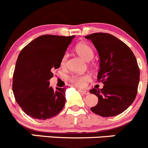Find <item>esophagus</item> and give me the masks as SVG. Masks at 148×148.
Returning a JSON list of instances; mask_svg holds the SVG:
<instances>
[{"mask_svg": "<svg viewBox=\"0 0 148 148\" xmlns=\"http://www.w3.org/2000/svg\"><path fill=\"white\" fill-rule=\"evenodd\" d=\"M78 91L80 92V93H83V94H85V95L89 94V92L87 91V90H81V89H78Z\"/></svg>", "mask_w": 148, "mask_h": 148, "instance_id": "1", "label": "esophagus"}]
</instances>
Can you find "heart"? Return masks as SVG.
I'll list each match as a JSON object with an SVG mask.
<instances>
[{"mask_svg":"<svg viewBox=\"0 0 148 148\" xmlns=\"http://www.w3.org/2000/svg\"><path fill=\"white\" fill-rule=\"evenodd\" d=\"M76 52L79 55L82 57L86 60H90L92 59L94 55L93 49L90 45L86 43H80L76 45L75 48ZM68 54L65 53L61 58L60 65L62 67H64L66 65L68 60ZM91 79V76L90 74H83V75H73L69 77V80L71 83L75 85L78 88H84L87 85L88 82H89Z\"/></svg>","mask_w":148,"mask_h":148,"instance_id":"b5f03b06","label":"heart"}]
</instances>
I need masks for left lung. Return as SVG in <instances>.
Listing matches in <instances>:
<instances>
[{
	"instance_id": "left-lung-1",
	"label": "left lung",
	"mask_w": 148,
	"mask_h": 148,
	"mask_svg": "<svg viewBox=\"0 0 148 148\" xmlns=\"http://www.w3.org/2000/svg\"><path fill=\"white\" fill-rule=\"evenodd\" d=\"M85 37L91 40L100 57L97 80L103 88H92L90 93L99 98L93 113L109 117L124 112L135 99L140 81V68L130 47L108 33H93Z\"/></svg>"
}]
</instances>
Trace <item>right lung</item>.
Instances as JSON below:
<instances>
[{
    "label": "right lung",
    "instance_id": "add662e5",
    "mask_svg": "<svg viewBox=\"0 0 148 148\" xmlns=\"http://www.w3.org/2000/svg\"><path fill=\"white\" fill-rule=\"evenodd\" d=\"M74 36L45 34L25 46L17 59L12 89L17 103L36 119H47L61 112L65 103V88L53 89L49 80L60 66L61 58Z\"/></svg>",
    "mask_w": 148,
    "mask_h": 148
}]
</instances>
